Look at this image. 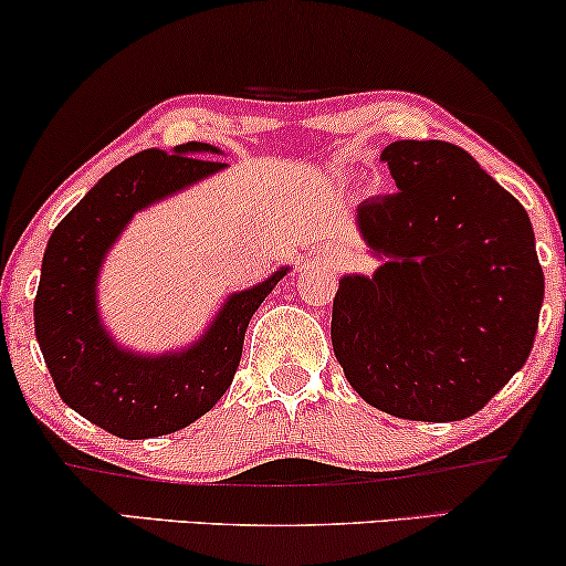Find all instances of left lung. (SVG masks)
Returning a JSON list of instances; mask_svg holds the SVG:
<instances>
[{
  "label": "left lung",
  "mask_w": 566,
  "mask_h": 566,
  "mask_svg": "<svg viewBox=\"0 0 566 566\" xmlns=\"http://www.w3.org/2000/svg\"><path fill=\"white\" fill-rule=\"evenodd\" d=\"M381 160L398 192L356 210L379 268L340 277L335 358L369 406L460 421L531 356L543 304L531 218L452 143L398 139Z\"/></svg>",
  "instance_id": "8db88e82"
}]
</instances>
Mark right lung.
Masks as SVG:
<instances>
[{
  "label": "right lung",
  "mask_w": 566,
  "mask_h": 566,
  "mask_svg": "<svg viewBox=\"0 0 566 566\" xmlns=\"http://www.w3.org/2000/svg\"><path fill=\"white\" fill-rule=\"evenodd\" d=\"M216 145L145 150L112 168L67 212L43 252L35 293V340L59 398L122 439L174 434L208 413L237 374L244 333L289 265L252 289L233 291L197 340L166 354H139L108 333L98 277L137 212L223 171Z\"/></svg>",
  "instance_id": "1"
}]
</instances>
